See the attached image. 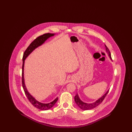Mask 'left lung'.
Wrapping results in <instances>:
<instances>
[{
    "label": "left lung",
    "mask_w": 132,
    "mask_h": 132,
    "mask_svg": "<svg viewBox=\"0 0 132 132\" xmlns=\"http://www.w3.org/2000/svg\"><path fill=\"white\" fill-rule=\"evenodd\" d=\"M105 48H106V51L108 52V54H109V57L110 58L111 60H112V58H111V53H110V50H109V48L107 47V46L105 45ZM109 90H108L104 95L101 97L100 98H99L98 100H97L96 102H93V103H85L84 102H82L79 98V96H78V95L77 93L76 95L75 96V102H76V104L81 109H82V110H91V109H94L95 108L97 107V106H98L100 103H102V102L103 101V100L104 99L105 97L106 96L107 94L108 93Z\"/></svg>",
    "instance_id": "8db88e82"
}]
</instances>
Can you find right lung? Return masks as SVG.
<instances>
[{
	"label": "right lung",
	"instance_id": "obj_1",
	"mask_svg": "<svg viewBox=\"0 0 132 132\" xmlns=\"http://www.w3.org/2000/svg\"><path fill=\"white\" fill-rule=\"evenodd\" d=\"M54 35V34H52V33H45L44 34L42 35H40L37 37L36 39H35L30 44V45L28 47V48L26 49L25 52L23 53V58H22V61H23V64H22V87L24 91V93L26 94V95L29 100V101L31 102V103L36 108L40 109L41 110H47L51 108H52L54 104L56 103V102H57L58 100V98H56L53 101L48 103H41L39 101H37V100H35L34 98H33L29 92L28 91L25 84H24V61L28 57V56L32 52L33 50H34L37 47H39V46L41 45L42 44H43L45 41L48 39L49 37L53 36Z\"/></svg>",
	"mask_w": 132,
	"mask_h": 132
}]
</instances>
